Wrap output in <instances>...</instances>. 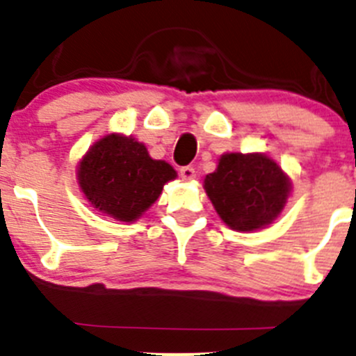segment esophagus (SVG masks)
I'll list each match as a JSON object with an SVG mask.
<instances>
[{
	"instance_id": "1",
	"label": "esophagus",
	"mask_w": 356,
	"mask_h": 356,
	"mask_svg": "<svg viewBox=\"0 0 356 356\" xmlns=\"http://www.w3.org/2000/svg\"><path fill=\"white\" fill-rule=\"evenodd\" d=\"M181 177L184 179V181H193V179L196 177V170L193 167H182L181 168Z\"/></svg>"
}]
</instances>
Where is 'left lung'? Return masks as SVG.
I'll list each match as a JSON object with an SVG mask.
<instances>
[{"label":"left lung","instance_id":"8db88e82","mask_svg":"<svg viewBox=\"0 0 356 356\" xmlns=\"http://www.w3.org/2000/svg\"><path fill=\"white\" fill-rule=\"evenodd\" d=\"M204 191L229 227L250 232L277 218L289 198L291 182L261 153H225L217 170L204 177Z\"/></svg>","mask_w":356,"mask_h":356}]
</instances>
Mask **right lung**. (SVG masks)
<instances>
[{
    "mask_svg": "<svg viewBox=\"0 0 356 356\" xmlns=\"http://www.w3.org/2000/svg\"><path fill=\"white\" fill-rule=\"evenodd\" d=\"M177 172L153 160L143 143L122 134L96 141L79 161L77 181L89 203L120 222H134L152 207Z\"/></svg>",
    "mask_w": 356,
    "mask_h": 356,
    "instance_id": "add662e5",
    "label": "right lung"
}]
</instances>
